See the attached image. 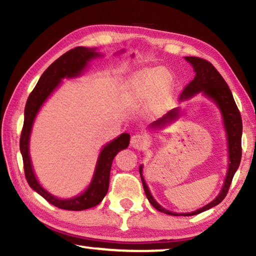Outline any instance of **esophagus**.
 <instances>
[{
    "instance_id": "34e87169",
    "label": "esophagus",
    "mask_w": 256,
    "mask_h": 256,
    "mask_svg": "<svg viewBox=\"0 0 256 256\" xmlns=\"http://www.w3.org/2000/svg\"><path fill=\"white\" fill-rule=\"evenodd\" d=\"M148 144H149V140H148V138L144 136V134L136 133L131 138V146L134 149L141 150V149L146 148V146H148Z\"/></svg>"
}]
</instances>
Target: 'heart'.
<instances>
[{
	"label": "heart",
	"instance_id": "b5f03b06",
	"mask_svg": "<svg viewBox=\"0 0 256 256\" xmlns=\"http://www.w3.org/2000/svg\"><path fill=\"white\" fill-rule=\"evenodd\" d=\"M172 88V76L162 68H148L134 73L130 80L131 96L146 100L154 94L157 105L166 100Z\"/></svg>",
	"mask_w": 256,
	"mask_h": 256
}]
</instances>
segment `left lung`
<instances>
[{
	"label": "left lung",
	"mask_w": 256,
	"mask_h": 256,
	"mask_svg": "<svg viewBox=\"0 0 256 256\" xmlns=\"http://www.w3.org/2000/svg\"><path fill=\"white\" fill-rule=\"evenodd\" d=\"M185 60L192 64L196 71V76L194 79L190 82V84L185 86L182 94L180 98H188L190 96H193L194 94H198L200 92H204L208 97H210L212 100H214L216 105L222 110L224 128L227 131L228 136V149H229V168L227 172L226 180H224V188L222 192L218 196H216L214 201L210 202L209 204L201 208L194 212H190V214H172V212L164 209L160 206L154 198L149 192L148 186H146V182L142 176V166H140V176L142 180V185H144L146 196L148 198L149 202L152 204L154 209H157L160 212H164L166 214L172 216H194L201 212L206 211L210 208L219 204L224 198H226L229 188H230L232 177L235 175L238 166L240 164L242 159V118L240 112L236 105L235 100H234L232 94L229 89L226 81L224 80L222 74L216 71V68L212 66V64L204 58H196V56H186ZM178 115V110H172L168 112L166 115L154 123V126H164L170 120H174L176 116Z\"/></svg>",
	"instance_id": "left-lung-1"
}]
</instances>
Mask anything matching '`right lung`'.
Masks as SVG:
<instances>
[{"label":"right lung","mask_w":256,"mask_h":256,"mask_svg":"<svg viewBox=\"0 0 256 256\" xmlns=\"http://www.w3.org/2000/svg\"><path fill=\"white\" fill-rule=\"evenodd\" d=\"M96 56H99V54L94 52V50H89L84 46H78L76 48L66 52V54H63L55 62L52 63L46 68V71L42 73L36 86L30 92L24 107V120L20 136V151L22 154L26 180H27L30 188L36 190L38 194H40L47 202L60 208V209L81 211L99 204L107 194L108 186H110L112 159L118 154V151L126 149L130 144V136L128 133H123L102 150L92 184L86 188V192L79 196L68 198V200L56 198L55 196H50L48 192H46L34 177L28 149L29 136L34 116L40 110L42 102L53 92V90L60 84L63 78L79 76L80 72L86 66V62L92 58H96Z\"/></svg>","instance_id":"right-lung-1"}]
</instances>
